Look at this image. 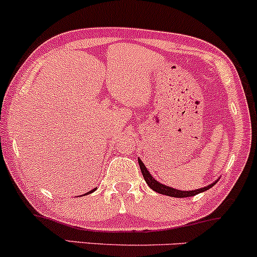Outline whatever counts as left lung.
Segmentation results:
<instances>
[{
    "mask_svg": "<svg viewBox=\"0 0 257 257\" xmlns=\"http://www.w3.org/2000/svg\"><path fill=\"white\" fill-rule=\"evenodd\" d=\"M138 162H139L140 170H142V173H143L144 179H145V182L148 183L149 187H150L154 191H156V193L163 194V195L172 196V197H189V196H194V195H196V194L204 193V191L208 190V189L212 188L213 185H215L216 183H217V180H216L215 183H212V184L207 185V187L200 188V189H195V190H188V191L178 190V189H174V188L167 187V185H163L162 183L157 182V180L155 179L154 177L151 176L150 172L148 171V168L145 167V165H144V163H143V161L140 160V159H138Z\"/></svg>",
    "mask_w": 257,
    "mask_h": 257,
    "instance_id": "left-lung-1",
    "label": "left lung"
}]
</instances>
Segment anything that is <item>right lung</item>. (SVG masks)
Returning <instances> with one entry per match:
<instances>
[{
    "label": "right lung",
    "instance_id": "add662e5",
    "mask_svg": "<svg viewBox=\"0 0 257 257\" xmlns=\"http://www.w3.org/2000/svg\"><path fill=\"white\" fill-rule=\"evenodd\" d=\"M95 190H96V189H92V190H90V191H89V193H86V194H85V195H87V194H90V193H92V191H95Z\"/></svg>",
    "mask_w": 257,
    "mask_h": 257
}]
</instances>
